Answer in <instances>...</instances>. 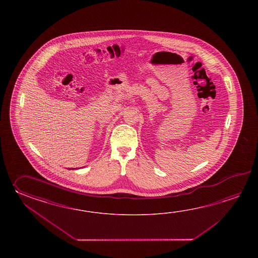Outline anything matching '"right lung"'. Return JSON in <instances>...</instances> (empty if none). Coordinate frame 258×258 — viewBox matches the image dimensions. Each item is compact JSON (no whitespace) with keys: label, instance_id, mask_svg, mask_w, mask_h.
Listing matches in <instances>:
<instances>
[{"label":"right lung","instance_id":"add662e5","mask_svg":"<svg viewBox=\"0 0 258 258\" xmlns=\"http://www.w3.org/2000/svg\"><path fill=\"white\" fill-rule=\"evenodd\" d=\"M72 170H74V169H72Z\"/></svg>","mask_w":258,"mask_h":258}]
</instances>
